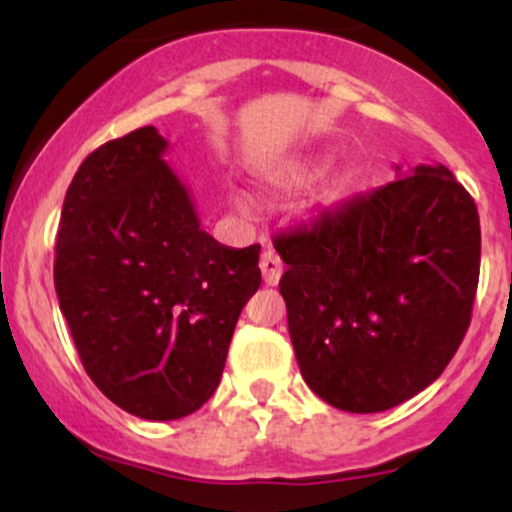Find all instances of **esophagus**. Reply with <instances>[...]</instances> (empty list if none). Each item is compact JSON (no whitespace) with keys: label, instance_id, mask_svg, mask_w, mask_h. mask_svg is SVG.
<instances>
[{"label":"esophagus","instance_id":"34e87169","mask_svg":"<svg viewBox=\"0 0 512 512\" xmlns=\"http://www.w3.org/2000/svg\"><path fill=\"white\" fill-rule=\"evenodd\" d=\"M260 269H262V279L267 286H276L279 284L281 274H284V264H281L279 255L274 250H264L260 257Z\"/></svg>","mask_w":512,"mask_h":512}]
</instances>
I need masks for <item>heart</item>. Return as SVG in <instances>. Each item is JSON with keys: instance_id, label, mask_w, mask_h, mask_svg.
Returning <instances> with one entry per match:
<instances>
[{"instance_id": "1", "label": "heart", "mask_w": 512, "mask_h": 512, "mask_svg": "<svg viewBox=\"0 0 512 512\" xmlns=\"http://www.w3.org/2000/svg\"><path fill=\"white\" fill-rule=\"evenodd\" d=\"M330 161L325 156H308V158H296V161L284 163L281 168H276L272 175H269L267 182L274 192L279 195H289V192H298L303 187L313 185V182L325 173ZM354 187V175L351 173H339L327 182L325 190H322V202L334 204L339 199H344Z\"/></svg>"}]
</instances>
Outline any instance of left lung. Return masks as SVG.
<instances>
[{"mask_svg":"<svg viewBox=\"0 0 512 512\" xmlns=\"http://www.w3.org/2000/svg\"><path fill=\"white\" fill-rule=\"evenodd\" d=\"M303 380L351 414L419 395L462 344L479 284L477 204L445 166H416L274 240Z\"/></svg>","mask_w":512,"mask_h":512,"instance_id":"obj_1","label":"left lung"}]
</instances>
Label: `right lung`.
Returning a JSON list of instances; mask_svg holds the SVG:
<instances>
[{"mask_svg":"<svg viewBox=\"0 0 512 512\" xmlns=\"http://www.w3.org/2000/svg\"><path fill=\"white\" fill-rule=\"evenodd\" d=\"M166 149L156 127H139L88 154L55 245V291L88 378L149 421L214 395L262 281L260 245L226 248L202 231Z\"/></svg>","mask_w":512,"mask_h":512,"instance_id":"right-lung-1","label":"right lung"}]
</instances>
